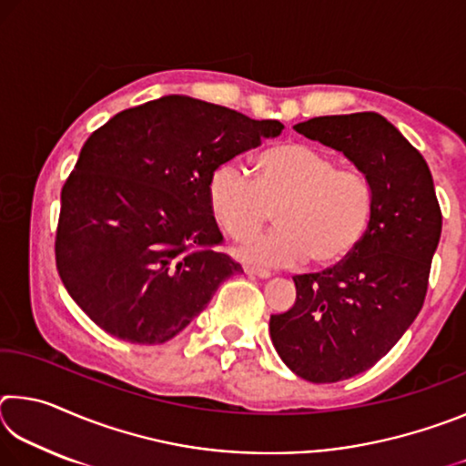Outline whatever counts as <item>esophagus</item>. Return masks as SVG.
I'll return each mask as SVG.
<instances>
[{
    "mask_svg": "<svg viewBox=\"0 0 466 466\" xmlns=\"http://www.w3.org/2000/svg\"><path fill=\"white\" fill-rule=\"evenodd\" d=\"M244 273L257 275V278H269V275H271V271L261 269V267H252V265H244Z\"/></svg>",
    "mask_w": 466,
    "mask_h": 466,
    "instance_id": "1",
    "label": "esophagus"
}]
</instances>
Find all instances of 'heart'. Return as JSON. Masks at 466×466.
I'll return each mask as SVG.
<instances>
[{
  "mask_svg": "<svg viewBox=\"0 0 466 466\" xmlns=\"http://www.w3.org/2000/svg\"><path fill=\"white\" fill-rule=\"evenodd\" d=\"M211 216L226 236L244 240L269 222L278 230L240 248L263 267H288L310 258L314 267L345 261L360 247L374 211V193L358 170L337 168L322 149L283 141L252 157V178L222 164L208 183Z\"/></svg>",
  "mask_w": 466,
  "mask_h": 466,
  "instance_id": "heart-1",
  "label": "heart"
}]
</instances>
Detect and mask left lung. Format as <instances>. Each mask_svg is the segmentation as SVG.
I'll return each instance as SVG.
<instances>
[{
	"label": "left lung",
	"mask_w": 466,
	"mask_h": 466,
	"mask_svg": "<svg viewBox=\"0 0 466 466\" xmlns=\"http://www.w3.org/2000/svg\"><path fill=\"white\" fill-rule=\"evenodd\" d=\"M343 152L374 193L370 228L345 261L296 275V302L271 314L279 358L310 382L372 368L420 314L441 211L423 156L378 113L314 116L294 127Z\"/></svg>",
	"instance_id": "1"
}]
</instances>
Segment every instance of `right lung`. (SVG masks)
Here are the masks:
<instances>
[{"instance_id": "1", "label": "right lung", "mask_w": 466, "mask_h": 466, "mask_svg": "<svg viewBox=\"0 0 466 466\" xmlns=\"http://www.w3.org/2000/svg\"><path fill=\"white\" fill-rule=\"evenodd\" d=\"M281 129L172 94L94 131L61 188L55 234V263L74 302L123 341L178 335L242 271L219 250L209 177Z\"/></svg>"}]
</instances>
